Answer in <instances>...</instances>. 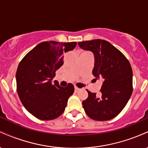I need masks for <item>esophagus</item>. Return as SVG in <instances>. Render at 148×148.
I'll return each instance as SVG.
<instances>
[{
  "mask_svg": "<svg viewBox=\"0 0 148 148\" xmlns=\"http://www.w3.org/2000/svg\"><path fill=\"white\" fill-rule=\"evenodd\" d=\"M74 90H75V92H79V91L80 88H77V87H76V86H75V88H74Z\"/></svg>",
  "mask_w": 148,
  "mask_h": 148,
  "instance_id": "1",
  "label": "esophagus"
}]
</instances>
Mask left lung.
I'll return each instance as SVG.
<instances>
[{
    "label": "left lung",
    "mask_w": 148,
    "mask_h": 148,
    "mask_svg": "<svg viewBox=\"0 0 148 148\" xmlns=\"http://www.w3.org/2000/svg\"><path fill=\"white\" fill-rule=\"evenodd\" d=\"M79 47L95 55L92 74L101 79L100 95L87 90L88 98L83 101L86 114L97 121L117 116L128 102L133 91V72L128 59L111 43L103 40L79 42Z\"/></svg>",
    "instance_id": "left-lung-1"
}]
</instances>
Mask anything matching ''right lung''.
Segmentation results:
<instances>
[{
    "instance_id": "obj_1",
    "label": "right lung",
    "mask_w": 148,
    "mask_h": 148,
    "mask_svg": "<svg viewBox=\"0 0 148 148\" xmlns=\"http://www.w3.org/2000/svg\"><path fill=\"white\" fill-rule=\"evenodd\" d=\"M76 42H43L23 57L16 74L18 95L35 118L51 120L63 113L67 100L74 92L72 84L65 88L51 79L63 64V53L75 48Z\"/></svg>"
}]
</instances>
